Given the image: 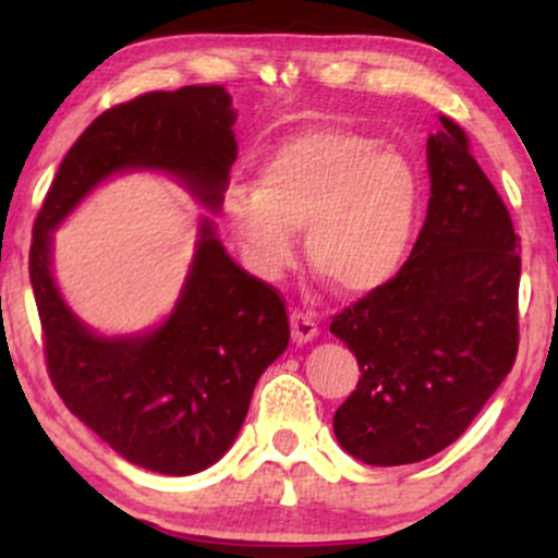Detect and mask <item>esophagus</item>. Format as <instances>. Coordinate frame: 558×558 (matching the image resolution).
<instances>
[{
	"instance_id": "esophagus-1",
	"label": "esophagus",
	"mask_w": 558,
	"mask_h": 558,
	"mask_svg": "<svg viewBox=\"0 0 558 558\" xmlns=\"http://www.w3.org/2000/svg\"><path fill=\"white\" fill-rule=\"evenodd\" d=\"M291 330H293V341L306 343L317 336V323L306 315V312L293 310L291 312Z\"/></svg>"
}]
</instances>
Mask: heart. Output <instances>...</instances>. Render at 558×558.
<instances>
[{"instance_id": "obj_1", "label": "heart", "mask_w": 558, "mask_h": 558, "mask_svg": "<svg viewBox=\"0 0 558 558\" xmlns=\"http://www.w3.org/2000/svg\"><path fill=\"white\" fill-rule=\"evenodd\" d=\"M417 202V178L401 155L364 133L317 128L262 159L254 189H230L222 209L262 278L293 265V230L306 228L312 267L338 291L369 293L403 265Z\"/></svg>"}]
</instances>
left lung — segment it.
<instances>
[{
  "label": "left lung",
  "mask_w": 558,
  "mask_h": 558,
  "mask_svg": "<svg viewBox=\"0 0 558 558\" xmlns=\"http://www.w3.org/2000/svg\"><path fill=\"white\" fill-rule=\"evenodd\" d=\"M427 170L430 204L409 259L330 323L362 373L332 430L373 466L414 464L451 446L520 345V235L466 133L444 114L427 138Z\"/></svg>",
  "instance_id": "left-lung-1"
}]
</instances>
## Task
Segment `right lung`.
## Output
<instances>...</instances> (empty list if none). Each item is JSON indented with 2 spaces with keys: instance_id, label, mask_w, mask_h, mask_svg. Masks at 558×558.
Listing matches in <instances>:
<instances>
[{
  "instance_id": "1",
  "label": "right lung",
  "mask_w": 558,
  "mask_h": 558,
  "mask_svg": "<svg viewBox=\"0 0 558 558\" xmlns=\"http://www.w3.org/2000/svg\"><path fill=\"white\" fill-rule=\"evenodd\" d=\"M233 123L222 86L151 92L110 107L70 146L31 241V286L54 390L120 457L159 475L207 470L233 444L259 375L291 338L283 299L228 257L204 217L172 315L144 336H96L57 291L52 230L94 185L123 170L172 172L217 209L239 151Z\"/></svg>"
}]
</instances>
